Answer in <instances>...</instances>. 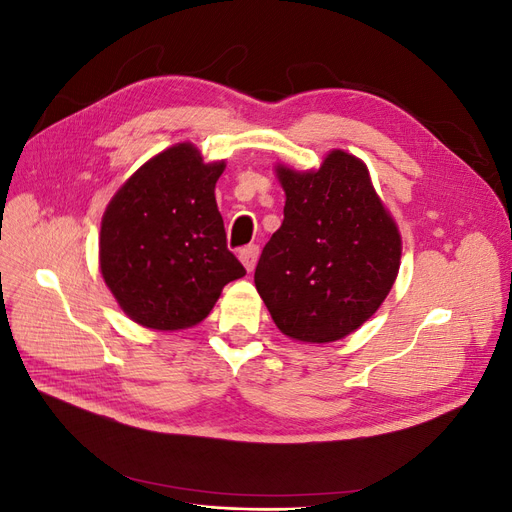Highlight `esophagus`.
Here are the masks:
<instances>
[{
  "mask_svg": "<svg viewBox=\"0 0 512 512\" xmlns=\"http://www.w3.org/2000/svg\"><path fill=\"white\" fill-rule=\"evenodd\" d=\"M258 254H260L258 245H247V247H243V250L239 252V258H241V262H243V267H245L247 271H250V273L256 269Z\"/></svg>",
  "mask_w": 512,
  "mask_h": 512,
  "instance_id": "34e87169",
  "label": "esophagus"
}]
</instances>
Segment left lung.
Listing matches in <instances>:
<instances>
[{
  "label": "left lung",
  "mask_w": 512,
  "mask_h": 512,
  "mask_svg": "<svg viewBox=\"0 0 512 512\" xmlns=\"http://www.w3.org/2000/svg\"><path fill=\"white\" fill-rule=\"evenodd\" d=\"M286 192L284 222L260 254L256 290L284 335L337 342L361 327L391 292L399 230L367 166L335 149L318 170L275 168Z\"/></svg>",
  "instance_id": "1"
}]
</instances>
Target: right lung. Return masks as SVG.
Segmentation results:
<instances>
[{"mask_svg": "<svg viewBox=\"0 0 512 512\" xmlns=\"http://www.w3.org/2000/svg\"><path fill=\"white\" fill-rule=\"evenodd\" d=\"M224 166L205 164L192 143L168 147L138 168L104 211L102 277L123 312L147 329L194 327L222 288L245 275L226 247L215 203Z\"/></svg>", "mask_w": 512, "mask_h": 512, "instance_id": "obj_1", "label": "right lung"}]
</instances>
